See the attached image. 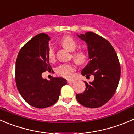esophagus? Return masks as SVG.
Segmentation results:
<instances>
[{
    "label": "esophagus",
    "mask_w": 134,
    "mask_h": 134,
    "mask_svg": "<svg viewBox=\"0 0 134 134\" xmlns=\"http://www.w3.org/2000/svg\"><path fill=\"white\" fill-rule=\"evenodd\" d=\"M73 82H74V80H67V83H68V84H72Z\"/></svg>",
    "instance_id": "34e87169"
}]
</instances>
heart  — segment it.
<instances>
[{
    "instance_id": "obj_1",
    "label": "heart",
    "mask_w": 134,
    "mask_h": 134,
    "mask_svg": "<svg viewBox=\"0 0 134 134\" xmlns=\"http://www.w3.org/2000/svg\"><path fill=\"white\" fill-rule=\"evenodd\" d=\"M61 44L64 48L69 52H73L75 50L77 45V42L72 37H65L61 41ZM48 57L50 61H53L55 59V51L52 46H49L48 51ZM72 58L76 63L78 64L82 65L84 64L87 60V54L83 50H79V51L75 52L72 54ZM76 69L75 65L72 63H69V64H63L59 66L57 69V73L59 76L62 77L66 78V79H70L72 77V73Z\"/></svg>"
}]
</instances>
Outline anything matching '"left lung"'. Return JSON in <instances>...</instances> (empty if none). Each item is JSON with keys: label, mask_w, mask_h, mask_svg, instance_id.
Instances as JSON below:
<instances>
[{"label": "left lung", "mask_w": 134, "mask_h": 134, "mask_svg": "<svg viewBox=\"0 0 134 134\" xmlns=\"http://www.w3.org/2000/svg\"><path fill=\"white\" fill-rule=\"evenodd\" d=\"M78 37L86 42L90 62L82 70L83 76H94L93 82H85L86 89L76 94L79 103L89 108L105 104L115 94L120 77V65L115 49L105 38L92 32Z\"/></svg>", "instance_id": "1"}]
</instances>
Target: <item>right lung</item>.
<instances>
[{
    "label": "right lung",
    "mask_w": 134,
    "mask_h": 134,
    "mask_svg": "<svg viewBox=\"0 0 134 134\" xmlns=\"http://www.w3.org/2000/svg\"><path fill=\"white\" fill-rule=\"evenodd\" d=\"M46 33L35 36L21 48L15 63V82L21 96L27 103L43 109L58 102L61 88L67 84L63 78L42 79V72L51 71L48 57V42Z\"/></svg>",
    "instance_id": "right-lung-1"
}]
</instances>
